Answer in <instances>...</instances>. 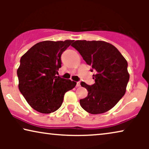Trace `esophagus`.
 <instances>
[{
  "mask_svg": "<svg viewBox=\"0 0 149 149\" xmlns=\"http://www.w3.org/2000/svg\"><path fill=\"white\" fill-rule=\"evenodd\" d=\"M80 86H81L80 82H77V87H80Z\"/></svg>",
  "mask_w": 149,
  "mask_h": 149,
  "instance_id": "esophagus-1",
  "label": "esophagus"
}]
</instances>
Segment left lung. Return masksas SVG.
Masks as SVG:
<instances>
[{
    "instance_id": "obj_1",
    "label": "left lung",
    "mask_w": 149,
    "mask_h": 149,
    "mask_svg": "<svg viewBox=\"0 0 149 149\" xmlns=\"http://www.w3.org/2000/svg\"><path fill=\"white\" fill-rule=\"evenodd\" d=\"M91 66L94 84L81 82L88 95L80 100L81 107L91 114L107 112L125 95L130 79L127 62L112 44L102 40H76L71 45Z\"/></svg>"
}]
</instances>
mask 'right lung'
<instances>
[{"mask_svg": "<svg viewBox=\"0 0 149 149\" xmlns=\"http://www.w3.org/2000/svg\"><path fill=\"white\" fill-rule=\"evenodd\" d=\"M72 40H45L32 46L20 59L18 87L29 105L41 113H54L61 107L66 91L77 83L56 76L61 56Z\"/></svg>", "mask_w": 149, "mask_h": 149, "instance_id": "obj_1", "label": "right lung"}]
</instances>
